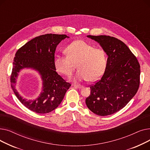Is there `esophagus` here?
<instances>
[{
	"label": "esophagus",
	"instance_id": "34e87169",
	"mask_svg": "<svg viewBox=\"0 0 150 150\" xmlns=\"http://www.w3.org/2000/svg\"><path fill=\"white\" fill-rule=\"evenodd\" d=\"M74 86V87H75V88H78V89H81V88H83V86H81V85H80V84H74V85H73Z\"/></svg>",
	"mask_w": 150,
	"mask_h": 150
}]
</instances>
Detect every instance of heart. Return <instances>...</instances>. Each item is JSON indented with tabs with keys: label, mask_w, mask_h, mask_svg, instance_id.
Wrapping results in <instances>:
<instances>
[{
	"label": "heart",
	"mask_w": 150,
	"mask_h": 150,
	"mask_svg": "<svg viewBox=\"0 0 150 150\" xmlns=\"http://www.w3.org/2000/svg\"><path fill=\"white\" fill-rule=\"evenodd\" d=\"M64 52L66 57L56 56L53 60L54 67L59 74L70 75L75 64L78 70L72 78L74 81H96L103 75L107 57L103 49L94 48L91 44L78 39L69 44Z\"/></svg>",
	"instance_id": "obj_1"
}]
</instances>
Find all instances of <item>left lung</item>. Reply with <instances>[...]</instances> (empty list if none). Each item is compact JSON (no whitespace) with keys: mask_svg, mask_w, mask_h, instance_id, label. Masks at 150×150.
Instances as JSON below:
<instances>
[{"mask_svg":"<svg viewBox=\"0 0 150 150\" xmlns=\"http://www.w3.org/2000/svg\"><path fill=\"white\" fill-rule=\"evenodd\" d=\"M97 42L108 55L105 73L91 86L86 99L89 110L98 115L113 114L127 105L137 93L140 84V64L128 46L115 38L87 36Z\"/></svg>","mask_w":150,"mask_h":150,"instance_id":"8db88e82","label":"left lung"}]
</instances>
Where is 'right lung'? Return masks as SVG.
<instances>
[{"mask_svg":"<svg viewBox=\"0 0 150 150\" xmlns=\"http://www.w3.org/2000/svg\"><path fill=\"white\" fill-rule=\"evenodd\" d=\"M65 35L46 34L37 36L27 42L16 53L14 58L11 86L22 104L38 114L53 111L61 103L71 84L57 74L53 64L57 45L65 38ZM23 69L35 71L40 76L42 90L33 100L23 98L16 89V82Z\"/></svg>","mask_w":150,"mask_h":150,"instance_id":"right-lung-1","label":"right lung"}]
</instances>
